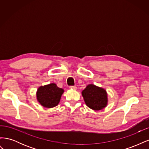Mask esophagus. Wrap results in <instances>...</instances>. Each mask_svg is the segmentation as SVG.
Returning a JSON list of instances; mask_svg holds the SVG:
<instances>
[{
    "instance_id": "1",
    "label": "esophagus",
    "mask_w": 149,
    "mask_h": 149,
    "mask_svg": "<svg viewBox=\"0 0 149 149\" xmlns=\"http://www.w3.org/2000/svg\"><path fill=\"white\" fill-rule=\"evenodd\" d=\"M70 88L72 90H76V89H77V88H76L75 86H70Z\"/></svg>"
}]
</instances>
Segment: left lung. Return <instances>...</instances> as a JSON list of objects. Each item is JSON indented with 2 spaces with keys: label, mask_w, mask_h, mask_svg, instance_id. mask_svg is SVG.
<instances>
[{
  "label": "left lung",
  "mask_w": 149,
  "mask_h": 149,
  "mask_svg": "<svg viewBox=\"0 0 149 149\" xmlns=\"http://www.w3.org/2000/svg\"><path fill=\"white\" fill-rule=\"evenodd\" d=\"M81 93L86 104L90 109L100 111L107 105V94L104 88L90 84L83 90Z\"/></svg>",
  "instance_id": "1"
}]
</instances>
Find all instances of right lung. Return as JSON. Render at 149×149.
<instances>
[{
    "instance_id": "1",
    "label": "right lung",
    "mask_w": 149,
    "mask_h": 149,
    "mask_svg": "<svg viewBox=\"0 0 149 149\" xmlns=\"http://www.w3.org/2000/svg\"><path fill=\"white\" fill-rule=\"evenodd\" d=\"M63 93V89L58 88L55 83H50L39 87L36 95L38 102L42 106L52 108L59 104Z\"/></svg>"
}]
</instances>
